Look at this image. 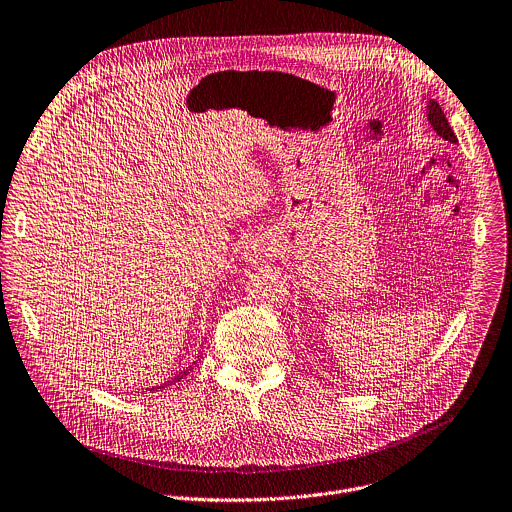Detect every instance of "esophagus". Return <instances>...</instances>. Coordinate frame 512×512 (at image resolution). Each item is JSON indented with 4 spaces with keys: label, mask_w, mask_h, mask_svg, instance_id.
Here are the masks:
<instances>
[{
    "label": "esophagus",
    "mask_w": 512,
    "mask_h": 512,
    "mask_svg": "<svg viewBox=\"0 0 512 512\" xmlns=\"http://www.w3.org/2000/svg\"><path fill=\"white\" fill-rule=\"evenodd\" d=\"M273 257V247L269 245L267 239L259 237V239H253L247 247H245V259L249 263H265Z\"/></svg>",
    "instance_id": "1"
}]
</instances>
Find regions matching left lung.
I'll use <instances>...</instances> for the list:
<instances>
[{
	"label": "left lung",
	"mask_w": 512,
	"mask_h": 512,
	"mask_svg": "<svg viewBox=\"0 0 512 512\" xmlns=\"http://www.w3.org/2000/svg\"><path fill=\"white\" fill-rule=\"evenodd\" d=\"M426 114H428V122L432 124V128L436 130V134H438L440 138H444V140H448V142H452V144L458 142V138H456L454 130L450 128V124H448V120H446V116H444V112H442V108H440L438 102L430 100V102H428V108H426Z\"/></svg>",
	"instance_id": "obj_1"
}]
</instances>
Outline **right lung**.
<instances>
[{
  "instance_id": "right-lung-1",
  "label": "right lung",
  "mask_w": 512,
  "mask_h": 512,
  "mask_svg": "<svg viewBox=\"0 0 512 512\" xmlns=\"http://www.w3.org/2000/svg\"><path fill=\"white\" fill-rule=\"evenodd\" d=\"M185 374H187V372H181V376H177L173 382H179V380H181ZM173 382H170V384H173ZM164 386H166V384H164ZM164 386H158V390H160V388H164Z\"/></svg>"
}]
</instances>
